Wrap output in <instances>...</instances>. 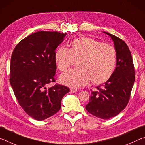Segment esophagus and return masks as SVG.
Wrapping results in <instances>:
<instances>
[{"label": "esophagus", "instance_id": "1", "mask_svg": "<svg viewBox=\"0 0 145 145\" xmlns=\"http://www.w3.org/2000/svg\"><path fill=\"white\" fill-rule=\"evenodd\" d=\"M77 91V89H76V88H72L70 89V92L71 93H76Z\"/></svg>", "mask_w": 145, "mask_h": 145}]
</instances>
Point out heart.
Here are the masks:
<instances>
[{
    "mask_svg": "<svg viewBox=\"0 0 145 145\" xmlns=\"http://www.w3.org/2000/svg\"><path fill=\"white\" fill-rule=\"evenodd\" d=\"M77 61L78 68L64 73L61 76L63 84L72 87H81L91 80L95 84L107 81L114 72L116 63V51L112 45L102 43L91 38L76 39L70 49L61 46L55 53L58 69L67 70Z\"/></svg>",
    "mask_w": 145,
    "mask_h": 145,
    "instance_id": "1",
    "label": "heart"
}]
</instances>
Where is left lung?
<instances>
[{
  "label": "left lung",
  "instance_id": "left-lung-1",
  "mask_svg": "<svg viewBox=\"0 0 145 145\" xmlns=\"http://www.w3.org/2000/svg\"><path fill=\"white\" fill-rule=\"evenodd\" d=\"M116 51V65L109 80L91 91L87 111L99 118L108 120L120 113L128 104L135 80L132 55L127 44L121 39L107 32Z\"/></svg>",
  "mask_w": 145,
  "mask_h": 145
}]
</instances>
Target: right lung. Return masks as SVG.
Instances as JSON below:
<instances>
[{
    "label": "right lung",
    "instance_id": "right-lung-1",
    "mask_svg": "<svg viewBox=\"0 0 145 145\" xmlns=\"http://www.w3.org/2000/svg\"><path fill=\"white\" fill-rule=\"evenodd\" d=\"M67 33L39 31L23 39L14 48L10 64V84L17 100L27 114L38 121L59 111L61 100L70 91L56 84L55 50Z\"/></svg>",
    "mask_w": 145,
    "mask_h": 145
}]
</instances>
